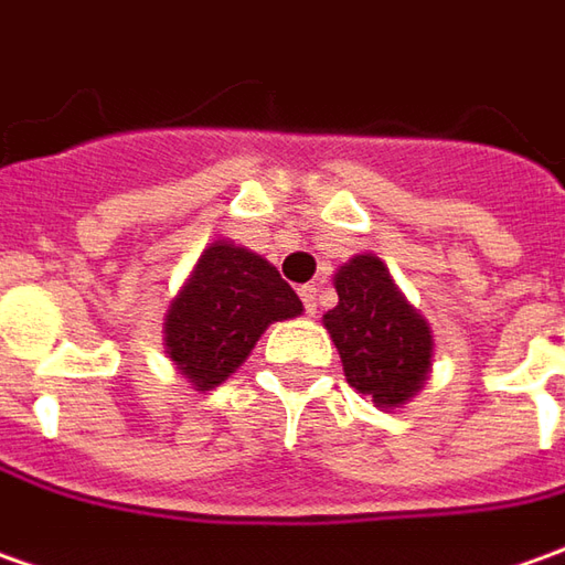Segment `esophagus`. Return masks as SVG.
I'll use <instances>...</instances> for the list:
<instances>
[{
	"label": "esophagus",
	"instance_id": "34e87169",
	"mask_svg": "<svg viewBox=\"0 0 565 565\" xmlns=\"http://www.w3.org/2000/svg\"><path fill=\"white\" fill-rule=\"evenodd\" d=\"M299 297H302L306 315L318 312V287H315V284H306V287H299Z\"/></svg>",
	"mask_w": 565,
	"mask_h": 565
}]
</instances>
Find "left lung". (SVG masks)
Wrapping results in <instances>:
<instances>
[{"mask_svg": "<svg viewBox=\"0 0 565 565\" xmlns=\"http://www.w3.org/2000/svg\"><path fill=\"white\" fill-rule=\"evenodd\" d=\"M340 302L324 315L349 386L377 408H398L427 380L433 337L427 321L395 290L377 256H355L337 271Z\"/></svg>", "mask_w": 565, "mask_h": 565, "instance_id": "8db88e82", "label": "left lung"}]
</instances>
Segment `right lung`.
Returning <instances> with one entry per match:
<instances>
[{
	"label": "right lung",
	"mask_w": 565,
	"mask_h": 565,
	"mask_svg": "<svg viewBox=\"0 0 565 565\" xmlns=\"http://www.w3.org/2000/svg\"><path fill=\"white\" fill-rule=\"evenodd\" d=\"M302 302L263 256L216 241L198 259L167 315V352L188 383L216 390L250 355L271 321L297 318Z\"/></svg>",
	"instance_id": "right-lung-1"
}]
</instances>
